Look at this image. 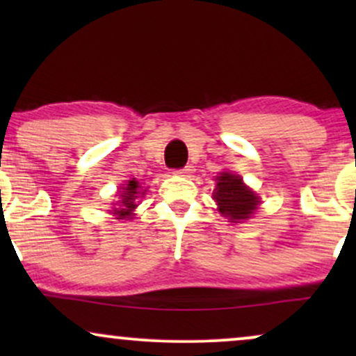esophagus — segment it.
I'll return each mask as SVG.
<instances>
[{
	"mask_svg": "<svg viewBox=\"0 0 356 356\" xmlns=\"http://www.w3.org/2000/svg\"><path fill=\"white\" fill-rule=\"evenodd\" d=\"M192 172H194V167L192 165H186V167H182V169L175 170V174H179V175H191Z\"/></svg>",
	"mask_w": 356,
	"mask_h": 356,
	"instance_id": "esophagus-1",
	"label": "esophagus"
}]
</instances>
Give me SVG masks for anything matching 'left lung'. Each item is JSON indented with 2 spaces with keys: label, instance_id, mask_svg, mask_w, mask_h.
Returning a JSON list of instances; mask_svg holds the SVG:
<instances>
[{
  "label": "left lung",
  "instance_id": "1",
  "mask_svg": "<svg viewBox=\"0 0 356 356\" xmlns=\"http://www.w3.org/2000/svg\"><path fill=\"white\" fill-rule=\"evenodd\" d=\"M216 181H218V187L214 191V199L218 202L219 211L227 219L238 222V220L248 219L249 216L254 214L257 197L254 192L244 186L239 175L222 172Z\"/></svg>",
  "mask_w": 356,
  "mask_h": 356
}]
</instances>
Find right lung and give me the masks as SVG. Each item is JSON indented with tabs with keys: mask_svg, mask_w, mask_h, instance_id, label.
Here are the masks:
<instances>
[{
	"mask_svg": "<svg viewBox=\"0 0 356 356\" xmlns=\"http://www.w3.org/2000/svg\"><path fill=\"white\" fill-rule=\"evenodd\" d=\"M145 192L140 191V186L136 179L129 181V184L125 186L124 192L120 195V202H118V207L113 209V214L118 216V218H130L132 216L134 209L137 207L138 197H142Z\"/></svg>",
	"mask_w": 356,
	"mask_h": 356,
	"instance_id": "1",
	"label": "right lung"
}]
</instances>
